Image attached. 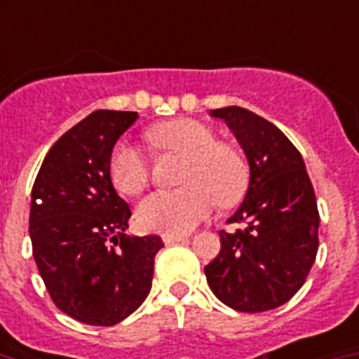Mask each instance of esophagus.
Returning <instances> with one entry per match:
<instances>
[{"label": "esophagus", "instance_id": "34e87169", "mask_svg": "<svg viewBox=\"0 0 359 359\" xmlns=\"http://www.w3.org/2000/svg\"><path fill=\"white\" fill-rule=\"evenodd\" d=\"M162 240L165 244H177V242H186V236H180V235H163Z\"/></svg>", "mask_w": 359, "mask_h": 359}]
</instances>
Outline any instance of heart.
<instances>
[{"label": "heart", "instance_id": "b5f03b06", "mask_svg": "<svg viewBox=\"0 0 359 359\" xmlns=\"http://www.w3.org/2000/svg\"><path fill=\"white\" fill-rule=\"evenodd\" d=\"M147 141L158 151L182 154L179 182L182 188L156 191L140 203L135 222L143 231L184 235L212 212L214 203L227 207L248 184V169L238 152L214 141L212 130L191 119H175L147 130ZM109 179L124 196H140L151 171L140 149L121 141L109 156Z\"/></svg>", "mask_w": 359, "mask_h": 359}]
</instances>
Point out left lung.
Here are the masks:
<instances>
[{
	"label": "left lung",
	"instance_id": "obj_1",
	"mask_svg": "<svg viewBox=\"0 0 359 359\" xmlns=\"http://www.w3.org/2000/svg\"><path fill=\"white\" fill-rule=\"evenodd\" d=\"M227 123L250 163L244 201L219 231L222 250L205 266L219 302L242 313L283 306L306 283L318 250V208L304 158L289 137L250 109L210 111Z\"/></svg>",
	"mask_w": 359,
	"mask_h": 359
}]
</instances>
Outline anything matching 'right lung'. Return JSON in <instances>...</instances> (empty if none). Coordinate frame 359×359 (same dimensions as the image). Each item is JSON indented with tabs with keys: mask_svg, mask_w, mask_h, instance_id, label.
Listing matches in <instances>:
<instances>
[{
	"mask_svg": "<svg viewBox=\"0 0 359 359\" xmlns=\"http://www.w3.org/2000/svg\"><path fill=\"white\" fill-rule=\"evenodd\" d=\"M135 111L97 109L48 151L31 190L29 236L53 304L83 324L114 326L149 294L158 235H126L130 207L109 156Z\"/></svg>",
	"mask_w": 359,
	"mask_h": 359,
	"instance_id": "1",
	"label": "right lung"
}]
</instances>
